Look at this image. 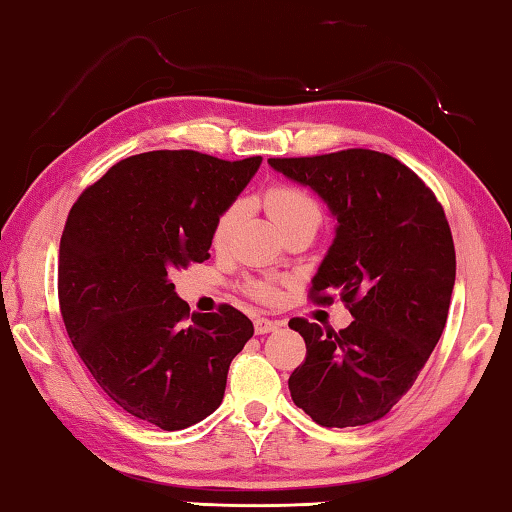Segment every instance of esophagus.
I'll return each mask as SVG.
<instances>
[{
  "instance_id": "34e87169",
  "label": "esophagus",
  "mask_w": 512,
  "mask_h": 512,
  "mask_svg": "<svg viewBox=\"0 0 512 512\" xmlns=\"http://www.w3.org/2000/svg\"><path fill=\"white\" fill-rule=\"evenodd\" d=\"M277 327H282L280 320H271V318H255V334H268V332H275Z\"/></svg>"
}]
</instances>
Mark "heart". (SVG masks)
<instances>
[{"instance_id": "b5f03b06", "label": "heart", "mask_w": 512, "mask_h": 512, "mask_svg": "<svg viewBox=\"0 0 512 512\" xmlns=\"http://www.w3.org/2000/svg\"><path fill=\"white\" fill-rule=\"evenodd\" d=\"M268 212L275 219V223L280 225V230L284 225H289L291 221L302 219V216H320L318 214V207L316 203L311 201V198L302 192L298 187H291V185H275L266 192L264 196ZM241 221V205L235 203L230 205L228 210H225L219 221L214 225V232H212V244L214 248H228L232 237H235V230ZM253 293L259 300H275L277 298V289L275 284L271 282H257L253 284Z\"/></svg>"}]
</instances>
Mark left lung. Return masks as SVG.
Listing matches in <instances>:
<instances>
[{
    "instance_id": "obj_1",
    "label": "left lung",
    "mask_w": 512,
    "mask_h": 512,
    "mask_svg": "<svg viewBox=\"0 0 512 512\" xmlns=\"http://www.w3.org/2000/svg\"><path fill=\"white\" fill-rule=\"evenodd\" d=\"M268 164L309 187L336 219L311 296L339 293L352 323L339 334L293 318L307 359L289 377L291 400L323 427H359L409 393L443 334L456 253L443 205L391 155L348 149Z\"/></svg>"
}]
</instances>
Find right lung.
<instances>
[{
  "label": "right lung",
  "mask_w": 512,
  "mask_h": 512,
  "mask_svg": "<svg viewBox=\"0 0 512 512\" xmlns=\"http://www.w3.org/2000/svg\"><path fill=\"white\" fill-rule=\"evenodd\" d=\"M262 158L149 151L117 162L69 210L58 250L60 314L112 402L164 431L219 409L232 359L253 336L239 309L192 314L169 275L210 259L219 216Z\"/></svg>",
  "instance_id": "right-lung-1"
}]
</instances>
